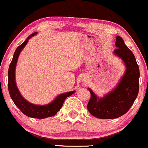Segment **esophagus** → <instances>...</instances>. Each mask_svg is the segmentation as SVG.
Returning a JSON list of instances; mask_svg holds the SVG:
<instances>
[{
    "mask_svg": "<svg viewBox=\"0 0 148 148\" xmlns=\"http://www.w3.org/2000/svg\"><path fill=\"white\" fill-rule=\"evenodd\" d=\"M85 82V83H86V81H85V82Z\"/></svg>",
    "mask_w": 148,
    "mask_h": 148,
    "instance_id": "obj_1",
    "label": "esophagus"
}]
</instances>
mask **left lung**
Returning <instances> with one entry per match:
<instances>
[{
  "label": "left lung",
  "mask_w": 148,
  "mask_h": 148,
  "mask_svg": "<svg viewBox=\"0 0 148 148\" xmlns=\"http://www.w3.org/2000/svg\"><path fill=\"white\" fill-rule=\"evenodd\" d=\"M116 40L117 48L114 53L124 62L126 71L118 85L103 98H98L88 88L90 99L88 110L98 119H116L124 115L132 106L138 93L140 71L136 58L121 37L117 36Z\"/></svg>",
  "instance_id": "1"
}]
</instances>
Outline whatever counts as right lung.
Segmentation results:
<instances>
[{"mask_svg":"<svg viewBox=\"0 0 148 148\" xmlns=\"http://www.w3.org/2000/svg\"><path fill=\"white\" fill-rule=\"evenodd\" d=\"M36 34L37 32H35L29 36L22 44L17 47L14 52L13 58H12V61L9 66V69H8V90H9L10 95L12 101L14 102V105L20 110V111L24 114L29 116V117L36 118V119H45V118L56 115L57 112L61 109L64 100L67 97L72 95L75 91L74 90V91L60 94L58 97H56V98L53 102L45 105H37L29 103L21 95L20 92L19 91L17 85H16L15 82L16 64H17V62L20 52L28 43L29 38H32Z\"/></svg>","mask_w":148,"mask_h":148,"instance_id":"1","label":"right lung"}]
</instances>
